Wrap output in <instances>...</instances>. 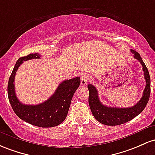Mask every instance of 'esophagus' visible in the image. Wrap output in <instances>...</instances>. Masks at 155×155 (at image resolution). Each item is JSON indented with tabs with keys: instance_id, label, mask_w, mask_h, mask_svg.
Wrapping results in <instances>:
<instances>
[{
	"instance_id": "34e87169",
	"label": "esophagus",
	"mask_w": 155,
	"mask_h": 155,
	"mask_svg": "<svg viewBox=\"0 0 155 155\" xmlns=\"http://www.w3.org/2000/svg\"><path fill=\"white\" fill-rule=\"evenodd\" d=\"M88 81V76L86 74H83L81 78V85H82V86H85V85L87 84Z\"/></svg>"
}]
</instances>
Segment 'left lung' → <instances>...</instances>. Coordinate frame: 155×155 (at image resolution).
<instances>
[{
	"label": "left lung",
	"mask_w": 155,
	"mask_h": 155,
	"mask_svg": "<svg viewBox=\"0 0 155 155\" xmlns=\"http://www.w3.org/2000/svg\"><path fill=\"white\" fill-rule=\"evenodd\" d=\"M130 51L134 55V58L138 60L143 67L144 78L147 83L143 96L138 103L135 104L133 107H125V108L107 107L101 103L97 88L93 85L88 84V89L89 91L88 104L93 116L101 124L108 125V126H116V125L124 124L140 114L144 110L149 101L151 91V81L149 71L140 54L133 50H131Z\"/></svg>",
	"instance_id": "obj_1"
}]
</instances>
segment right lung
Wrapping results in <instances>:
<instances>
[{"label":"right lung","mask_w":155,"mask_h":155,"mask_svg":"<svg viewBox=\"0 0 155 155\" xmlns=\"http://www.w3.org/2000/svg\"><path fill=\"white\" fill-rule=\"evenodd\" d=\"M40 57L38 53H31L17 60L8 79V97L12 109L20 119L36 127H53L65 120L73 95L81 83V78L76 77L64 81L59 84L55 93L42 103L36 105H24L19 101L15 94L16 72L23 61Z\"/></svg>","instance_id":"obj_1"}]
</instances>
